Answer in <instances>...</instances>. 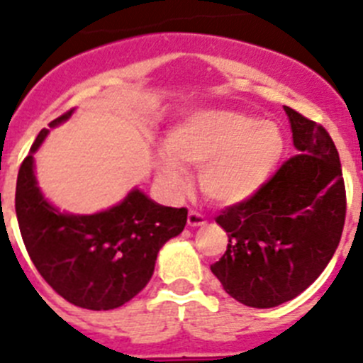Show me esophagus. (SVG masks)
<instances>
[{
	"label": "esophagus",
	"mask_w": 363,
	"mask_h": 363,
	"mask_svg": "<svg viewBox=\"0 0 363 363\" xmlns=\"http://www.w3.org/2000/svg\"><path fill=\"white\" fill-rule=\"evenodd\" d=\"M187 223H189V227H203L205 223V218L199 212H194L191 211L189 212V218H187Z\"/></svg>",
	"instance_id": "esophagus-1"
}]
</instances>
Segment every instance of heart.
I'll use <instances>...</instances> for the list:
<instances>
[{
    "instance_id": "heart-1",
    "label": "heart",
    "mask_w": 363,
    "mask_h": 363,
    "mask_svg": "<svg viewBox=\"0 0 363 363\" xmlns=\"http://www.w3.org/2000/svg\"><path fill=\"white\" fill-rule=\"evenodd\" d=\"M156 156L160 182L172 196L189 189L184 167H199V187L211 201L232 207L254 198L284 155L275 122L230 109H201L176 122Z\"/></svg>"
}]
</instances>
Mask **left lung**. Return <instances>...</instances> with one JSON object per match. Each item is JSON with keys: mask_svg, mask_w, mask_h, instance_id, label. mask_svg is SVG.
<instances>
[{"mask_svg": "<svg viewBox=\"0 0 363 363\" xmlns=\"http://www.w3.org/2000/svg\"><path fill=\"white\" fill-rule=\"evenodd\" d=\"M298 155L248 201L216 218L228 234L225 255L211 266L225 291L250 308H275L297 297L324 272L340 242L345 189L331 136L284 106Z\"/></svg>", "mask_w": 363, "mask_h": 363, "instance_id": "8db88e82", "label": "left lung"}]
</instances>
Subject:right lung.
<instances>
[{
	"label": "right lung",
	"instance_id": "add662e5",
	"mask_svg": "<svg viewBox=\"0 0 363 363\" xmlns=\"http://www.w3.org/2000/svg\"><path fill=\"white\" fill-rule=\"evenodd\" d=\"M73 109L50 122L57 128ZM43 129L21 164L16 214L30 259L62 298L86 310H115L140 294L152 277L160 248L184 232L187 208L156 203L135 187L122 201L95 214H69L45 198L34 155Z\"/></svg>",
	"mask_w": 363,
	"mask_h": 363
}]
</instances>
